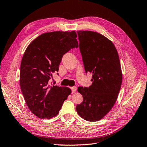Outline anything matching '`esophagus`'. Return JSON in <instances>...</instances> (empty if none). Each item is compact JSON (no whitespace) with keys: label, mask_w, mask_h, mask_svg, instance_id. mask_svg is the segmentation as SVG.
Listing matches in <instances>:
<instances>
[{"label":"esophagus","mask_w":147,"mask_h":147,"mask_svg":"<svg viewBox=\"0 0 147 147\" xmlns=\"http://www.w3.org/2000/svg\"><path fill=\"white\" fill-rule=\"evenodd\" d=\"M71 92H72V93H75L76 91H77V87H72L71 88Z\"/></svg>","instance_id":"1"}]
</instances>
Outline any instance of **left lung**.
<instances>
[{
  "instance_id": "obj_1",
  "label": "left lung",
  "mask_w": 147,
  "mask_h": 147,
  "mask_svg": "<svg viewBox=\"0 0 147 147\" xmlns=\"http://www.w3.org/2000/svg\"><path fill=\"white\" fill-rule=\"evenodd\" d=\"M79 49L85 72L92 74V84L79 87L83 102L76 106L78 115L89 121L103 119L119 95L122 73L115 45L103 35L92 31L78 30Z\"/></svg>"
}]
</instances>
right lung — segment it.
Instances as JSON below:
<instances>
[{"instance_id":"add662e5","label":"right lung","mask_w":147,"mask_h":147,"mask_svg":"<svg viewBox=\"0 0 147 147\" xmlns=\"http://www.w3.org/2000/svg\"><path fill=\"white\" fill-rule=\"evenodd\" d=\"M75 31H55L39 35L28 45L20 64V85L28 109L39 119L58 115L70 88L49 85L59 71L63 55L78 47Z\"/></svg>"}]
</instances>
